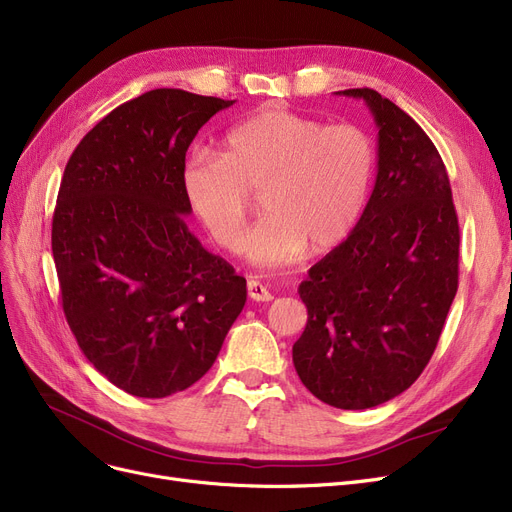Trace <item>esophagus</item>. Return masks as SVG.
I'll return each mask as SVG.
<instances>
[{"label":"esophagus","mask_w":512,"mask_h":512,"mask_svg":"<svg viewBox=\"0 0 512 512\" xmlns=\"http://www.w3.org/2000/svg\"><path fill=\"white\" fill-rule=\"evenodd\" d=\"M247 293L253 301H272L274 295L268 291V286L261 284L259 280H249L247 282Z\"/></svg>","instance_id":"34e87169"}]
</instances>
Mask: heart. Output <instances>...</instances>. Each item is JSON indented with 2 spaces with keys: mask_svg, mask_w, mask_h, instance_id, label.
<instances>
[{
  "mask_svg": "<svg viewBox=\"0 0 512 512\" xmlns=\"http://www.w3.org/2000/svg\"><path fill=\"white\" fill-rule=\"evenodd\" d=\"M374 144L353 123L270 106L234 125L224 152L196 150L182 167V190L194 217L224 251L242 249L251 194L263 192L261 224L247 257L278 268L301 259L311 244L326 251L353 230L374 177Z\"/></svg>",
  "mask_w": 512,
  "mask_h": 512,
  "instance_id": "b5f03b06",
  "label": "heart"
}]
</instances>
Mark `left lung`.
I'll list each match as a JSON object with an SVG mask.
<instances>
[{"label": "left lung", "instance_id": "1", "mask_svg": "<svg viewBox=\"0 0 512 512\" xmlns=\"http://www.w3.org/2000/svg\"><path fill=\"white\" fill-rule=\"evenodd\" d=\"M379 173L351 234L301 282L307 324L293 345L320 402L366 410L406 391L429 364L458 291L460 230L450 177L422 127L370 87Z\"/></svg>", "mask_w": 512, "mask_h": 512}]
</instances>
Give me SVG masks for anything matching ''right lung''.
<instances>
[{"label": "right lung", "instance_id": "obj_1", "mask_svg": "<svg viewBox=\"0 0 512 512\" xmlns=\"http://www.w3.org/2000/svg\"><path fill=\"white\" fill-rule=\"evenodd\" d=\"M234 100L146 92L83 136L64 167L52 255L66 322L87 360L136 397H167L213 366L247 280L188 230L182 167Z\"/></svg>", "mask_w": 512, "mask_h": 512}]
</instances>
